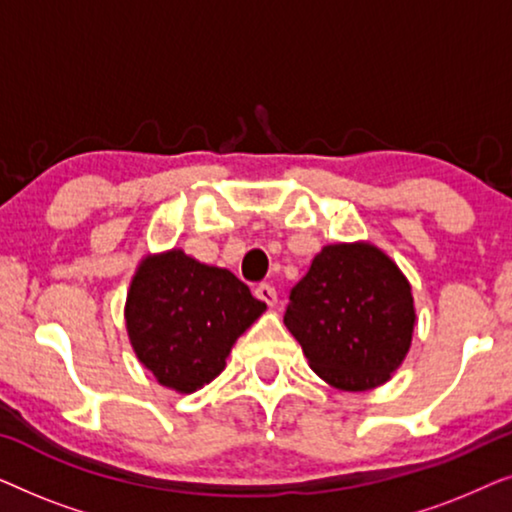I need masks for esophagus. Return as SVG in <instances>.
<instances>
[{
    "label": "esophagus",
    "instance_id": "1",
    "mask_svg": "<svg viewBox=\"0 0 512 512\" xmlns=\"http://www.w3.org/2000/svg\"><path fill=\"white\" fill-rule=\"evenodd\" d=\"M254 296L258 298V300H263L265 305H275L277 303V291L272 289L270 284H258L256 289H254Z\"/></svg>",
    "mask_w": 512,
    "mask_h": 512
}]
</instances>
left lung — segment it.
Segmentation results:
<instances>
[{
  "label": "left lung",
  "instance_id": "8db88e82",
  "mask_svg": "<svg viewBox=\"0 0 512 512\" xmlns=\"http://www.w3.org/2000/svg\"><path fill=\"white\" fill-rule=\"evenodd\" d=\"M289 300L286 328L314 373L335 389L382 387L410 352L412 286L375 244H326Z\"/></svg>",
  "mask_w": 512,
  "mask_h": 512
}]
</instances>
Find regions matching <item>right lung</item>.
I'll return each mask as SVG.
<instances>
[{
    "label": "right lung",
    "mask_w": 512,
    "mask_h": 512,
    "mask_svg": "<svg viewBox=\"0 0 512 512\" xmlns=\"http://www.w3.org/2000/svg\"><path fill=\"white\" fill-rule=\"evenodd\" d=\"M265 312L233 272L181 249L146 254L125 298V328L158 384L193 394L221 375L237 338Z\"/></svg>",
    "instance_id": "1"
}]
</instances>
